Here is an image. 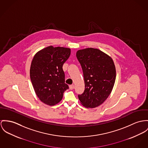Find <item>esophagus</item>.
Masks as SVG:
<instances>
[{"mask_svg": "<svg viewBox=\"0 0 148 148\" xmlns=\"http://www.w3.org/2000/svg\"><path fill=\"white\" fill-rule=\"evenodd\" d=\"M69 88L70 90H73L74 88V85L72 84V85H70L69 86Z\"/></svg>", "mask_w": 148, "mask_h": 148, "instance_id": "1", "label": "esophagus"}]
</instances>
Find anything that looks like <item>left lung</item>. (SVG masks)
Here are the masks:
<instances>
[{"label":"left lung","mask_w":148,"mask_h":148,"mask_svg":"<svg viewBox=\"0 0 148 148\" xmlns=\"http://www.w3.org/2000/svg\"><path fill=\"white\" fill-rule=\"evenodd\" d=\"M76 56L84 80L85 89L78 95L80 103L94 108L104 102L114 87L116 70L113 59L101 51L92 48L80 49Z\"/></svg>","instance_id":"obj_1"}]
</instances>
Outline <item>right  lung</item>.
Here are the masks:
<instances>
[{"mask_svg":"<svg viewBox=\"0 0 148 148\" xmlns=\"http://www.w3.org/2000/svg\"><path fill=\"white\" fill-rule=\"evenodd\" d=\"M70 52L68 48L51 46L39 51L33 57L30 70L31 81L38 98L48 105L58 103L69 89L62 66Z\"/></svg>","mask_w":148,"mask_h":148,"instance_id":"1","label":"right lung"}]
</instances>
